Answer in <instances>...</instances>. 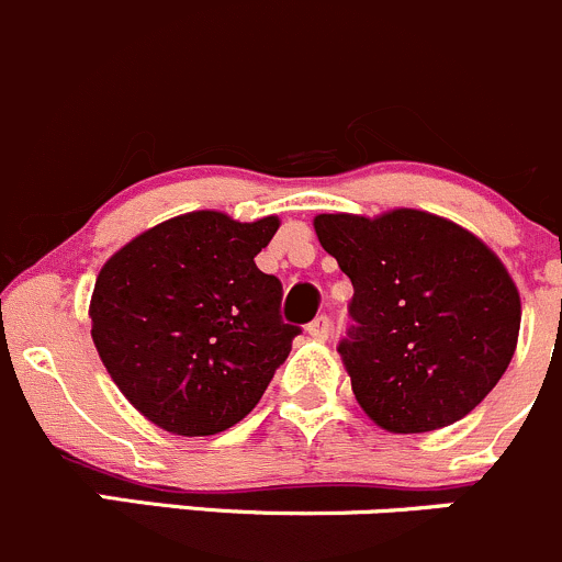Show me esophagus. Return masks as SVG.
Listing matches in <instances>:
<instances>
[{
	"label": "esophagus",
	"mask_w": 562,
	"mask_h": 562,
	"mask_svg": "<svg viewBox=\"0 0 562 562\" xmlns=\"http://www.w3.org/2000/svg\"><path fill=\"white\" fill-rule=\"evenodd\" d=\"M307 331H310V337H315V339H328V334H331V321H328L326 315H317L315 321L307 326Z\"/></svg>",
	"instance_id": "obj_1"
}]
</instances>
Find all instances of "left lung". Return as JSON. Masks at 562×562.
Listing matches in <instances>:
<instances>
[{"instance_id":"8db88e82","label":"left lung","mask_w":562,"mask_h":562,"mask_svg":"<svg viewBox=\"0 0 562 562\" xmlns=\"http://www.w3.org/2000/svg\"><path fill=\"white\" fill-rule=\"evenodd\" d=\"M313 225L353 282L359 326L339 356L361 411L394 435L468 416L517 350L522 302L503 260L468 228L422 209L317 214Z\"/></svg>"}]
</instances>
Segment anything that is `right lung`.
<instances>
[{
	"mask_svg": "<svg viewBox=\"0 0 562 562\" xmlns=\"http://www.w3.org/2000/svg\"><path fill=\"white\" fill-rule=\"evenodd\" d=\"M280 217L239 223L201 209L144 231L111 255L89 317L108 375L171 435L234 427L291 353L282 285L255 266Z\"/></svg>",
	"mask_w": 562,
	"mask_h": 562,
	"instance_id": "right-lung-1",
	"label": "right lung"
}]
</instances>
